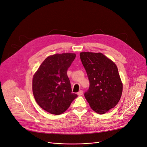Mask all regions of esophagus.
Here are the masks:
<instances>
[{
  "label": "esophagus",
  "mask_w": 147,
  "mask_h": 147,
  "mask_svg": "<svg viewBox=\"0 0 147 147\" xmlns=\"http://www.w3.org/2000/svg\"><path fill=\"white\" fill-rule=\"evenodd\" d=\"M83 91L82 90H80L78 92V93H77V94L78 95V96H82V95H83Z\"/></svg>",
  "instance_id": "34e87169"
}]
</instances>
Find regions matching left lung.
Wrapping results in <instances>:
<instances>
[{
	"instance_id": "left-lung-1",
	"label": "left lung",
	"mask_w": 147,
	"mask_h": 147,
	"mask_svg": "<svg viewBox=\"0 0 147 147\" xmlns=\"http://www.w3.org/2000/svg\"><path fill=\"white\" fill-rule=\"evenodd\" d=\"M80 56L90 81L84 97L95 112L104 114L117 105L122 94L117 66L100 53L82 52Z\"/></svg>"
}]
</instances>
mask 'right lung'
Returning <instances> with one entry per match:
<instances>
[{"label":"right lung","mask_w":147,"mask_h":147,"mask_svg":"<svg viewBox=\"0 0 147 147\" xmlns=\"http://www.w3.org/2000/svg\"><path fill=\"white\" fill-rule=\"evenodd\" d=\"M75 56L74 53H69L48 56L34 75V98L42 109L51 114L64 113L78 96L72 92L67 74Z\"/></svg>","instance_id":"1"}]
</instances>
